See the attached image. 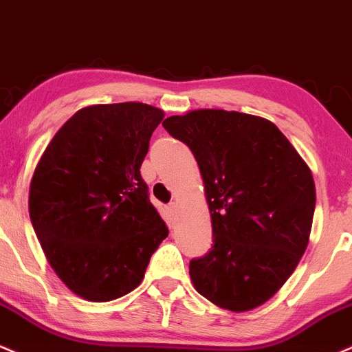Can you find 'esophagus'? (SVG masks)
<instances>
[{"label": "esophagus", "mask_w": 352, "mask_h": 352, "mask_svg": "<svg viewBox=\"0 0 352 352\" xmlns=\"http://www.w3.org/2000/svg\"><path fill=\"white\" fill-rule=\"evenodd\" d=\"M177 212H179V208H177L176 202H171V204L168 206V216H169V221H176Z\"/></svg>", "instance_id": "obj_1"}]
</instances>
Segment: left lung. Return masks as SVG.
I'll use <instances>...</instances> for the list:
<instances>
[{"instance_id": "left-lung-1", "label": "left lung", "mask_w": 352, "mask_h": 352, "mask_svg": "<svg viewBox=\"0 0 352 352\" xmlns=\"http://www.w3.org/2000/svg\"><path fill=\"white\" fill-rule=\"evenodd\" d=\"M163 126L199 164L212 221V249L189 262L194 288L235 313L260 307L307 250L316 204L308 164L255 115L194 110Z\"/></svg>"}]
</instances>
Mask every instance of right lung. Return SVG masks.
<instances>
[{
  "label": "right lung",
  "instance_id": "1",
  "mask_svg": "<svg viewBox=\"0 0 352 352\" xmlns=\"http://www.w3.org/2000/svg\"><path fill=\"white\" fill-rule=\"evenodd\" d=\"M163 117L140 102L85 107L54 135L34 169V232L57 276L84 300L135 290L168 237L140 175Z\"/></svg>",
  "mask_w": 352,
  "mask_h": 352
}]
</instances>
